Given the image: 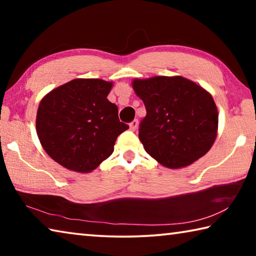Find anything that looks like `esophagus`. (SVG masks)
Returning a JSON list of instances; mask_svg holds the SVG:
<instances>
[{
	"mask_svg": "<svg viewBox=\"0 0 256 256\" xmlns=\"http://www.w3.org/2000/svg\"><path fill=\"white\" fill-rule=\"evenodd\" d=\"M138 120H134L133 122L130 123V128L132 130V131H136V130L138 128Z\"/></svg>",
	"mask_w": 256,
	"mask_h": 256,
	"instance_id": "obj_1",
	"label": "esophagus"
}]
</instances>
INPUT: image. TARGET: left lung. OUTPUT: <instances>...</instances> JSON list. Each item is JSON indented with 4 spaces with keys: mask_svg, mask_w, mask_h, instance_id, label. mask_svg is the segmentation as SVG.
Wrapping results in <instances>:
<instances>
[{
    "mask_svg": "<svg viewBox=\"0 0 256 256\" xmlns=\"http://www.w3.org/2000/svg\"><path fill=\"white\" fill-rule=\"evenodd\" d=\"M146 116L138 128L144 150L172 170L204 156L218 134V110L211 94L180 76L134 79Z\"/></svg>",
    "mask_w": 256,
    "mask_h": 256,
    "instance_id": "left-lung-1",
    "label": "left lung"
}]
</instances>
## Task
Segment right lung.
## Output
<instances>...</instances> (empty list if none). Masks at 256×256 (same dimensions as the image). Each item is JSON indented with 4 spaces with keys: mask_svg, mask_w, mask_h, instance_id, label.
<instances>
[{
    "mask_svg": "<svg viewBox=\"0 0 256 256\" xmlns=\"http://www.w3.org/2000/svg\"><path fill=\"white\" fill-rule=\"evenodd\" d=\"M112 82L74 79L45 94L37 110L36 130L46 154L66 170L90 172L114 151L128 125L107 99Z\"/></svg>",
    "mask_w": 256,
    "mask_h": 256,
    "instance_id": "obj_1",
    "label": "right lung"
}]
</instances>
